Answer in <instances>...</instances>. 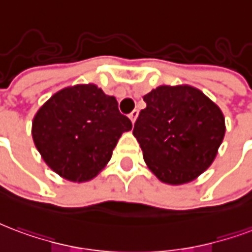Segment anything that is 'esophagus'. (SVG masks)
Masks as SVG:
<instances>
[{"mask_svg":"<svg viewBox=\"0 0 252 252\" xmlns=\"http://www.w3.org/2000/svg\"><path fill=\"white\" fill-rule=\"evenodd\" d=\"M137 115H139V111H133L131 113V115H129V119H131V121H132V124H135V121H136V119H137Z\"/></svg>","mask_w":252,"mask_h":252,"instance_id":"esophagus-1","label":"esophagus"}]
</instances>
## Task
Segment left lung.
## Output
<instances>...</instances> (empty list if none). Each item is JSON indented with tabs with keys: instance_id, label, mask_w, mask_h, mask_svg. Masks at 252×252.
Returning a JSON list of instances; mask_svg holds the SVG:
<instances>
[{
	"instance_id": "1",
	"label": "left lung",
	"mask_w": 252,
	"mask_h": 252,
	"mask_svg": "<svg viewBox=\"0 0 252 252\" xmlns=\"http://www.w3.org/2000/svg\"><path fill=\"white\" fill-rule=\"evenodd\" d=\"M133 136L147 167L160 182L180 186L200 176L224 139L223 112L200 89L160 85L147 93Z\"/></svg>"
}]
</instances>
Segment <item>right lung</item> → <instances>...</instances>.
<instances>
[{"mask_svg":"<svg viewBox=\"0 0 252 252\" xmlns=\"http://www.w3.org/2000/svg\"><path fill=\"white\" fill-rule=\"evenodd\" d=\"M132 123L117 100L96 84L60 89L33 117L32 136L46 165L61 178L84 183L96 178Z\"/></svg>","mask_w":252,"mask_h":252,"instance_id":"right-lung-1","label":"right lung"}]
</instances>
